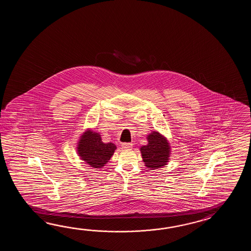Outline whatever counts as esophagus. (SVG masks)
Listing matches in <instances>:
<instances>
[{"label":"esophagus","mask_w":251,"mask_h":251,"mask_svg":"<svg viewBox=\"0 0 251 251\" xmlns=\"http://www.w3.org/2000/svg\"><path fill=\"white\" fill-rule=\"evenodd\" d=\"M122 148L125 150H129L131 149L132 147H133V144H123L122 145Z\"/></svg>","instance_id":"obj_1"}]
</instances>
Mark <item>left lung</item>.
<instances>
[{"label": "left lung", "instance_id": "obj_1", "mask_svg": "<svg viewBox=\"0 0 251 251\" xmlns=\"http://www.w3.org/2000/svg\"><path fill=\"white\" fill-rule=\"evenodd\" d=\"M148 144L140 147L144 165L151 170H157L168 164L171 154V144L165 135L158 131L147 134Z\"/></svg>", "mask_w": 251, "mask_h": 251}]
</instances>
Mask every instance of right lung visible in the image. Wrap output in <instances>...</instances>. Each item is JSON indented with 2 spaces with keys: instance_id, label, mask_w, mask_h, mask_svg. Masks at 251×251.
Returning <instances> with one entry per match:
<instances>
[{
  "instance_id": "1",
  "label": "right lung",
  "mask_w": 251,
  "mask_h": 251,
  "mask_svg": "<svg viewBox=\"0 0 251 251\" xmlns=\"http://www.w3.org/2000/svg\"><path fill=\"white\" fill-rule=\"evenodd\" d=\"M117 146L113 143H103L100 133L91 128L80 134L77 143V154L86 164L94 169H101L111 159Z\"/></svg>"
}]
</instances>
